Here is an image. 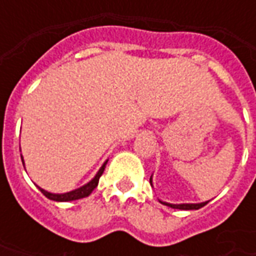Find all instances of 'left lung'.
<instances>
[{
  "instance_id": "1",
  "label": "left lung",
  "mask_w": 256,
  "mask_h": 256,
  "mask_svg": "<svg viewBox=\"0 0 256 256\" xmlns=\"http://www.w3.org/2000/svg\"><path fill=\"white\" fill-rule=\"evenodd\" d=\"M150 182L152 185V176L150 178ZM162 204H164L167 207H172V208H178V210H198L204 207L206 204L208 203V202H203V203H181V204H172V203H167V202H162L159 200Z\"/></svg>"
}]
</instances>
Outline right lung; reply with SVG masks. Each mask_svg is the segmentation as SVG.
<instances>
[{
	"instance_id": "right-lung-1",
	"label": "right lung",
	"mask_w": 256,
	"mask_h": 256,
	"mask_svg": "<svg viewBox=\"0 0 256 256\" xmlns=\"http://www.w3.org/2000/svg\"><path fill=\"white\" fill-rule=\"evenodd\" d=\"M22 162H23V166H24V160H23V156H22ZM106 160L102 163V166L100 167V170L97 172L94 177L90 180L89 182L84 184L82 186H79V188L74 189V190H70V192H66V193H52V192H48L45 189H42L38 186V189L41 190L45 196H46L49 200H54V202H72V200H78V198H88L90 193L94 190V188L98 185V180L100 177L102 176V172L106 170Z\"/></svg>"
}]
</instances>
